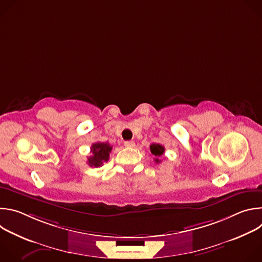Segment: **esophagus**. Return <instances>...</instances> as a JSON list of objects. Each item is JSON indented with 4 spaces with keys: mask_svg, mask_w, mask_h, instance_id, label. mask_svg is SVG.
<instances>
[{
    "mask_svg": "<svg viewBox=\"0 0 262 262\" xmlns=\"http://www.w3.org/2000/svg\"><path fill=\"white\" fill-rule=\"evenodd\" d=\"M124 145L126 146V147H135V142L134 141H126V142H124Z\"/></svg>",
    "mask_w": 262,
    "mask_h": 262,
    "instance_id": "34e87169",
    "label": "esophagus"
}]
</instances>
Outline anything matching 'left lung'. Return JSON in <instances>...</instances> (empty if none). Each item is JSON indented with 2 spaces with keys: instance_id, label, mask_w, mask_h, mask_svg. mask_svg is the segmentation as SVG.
I'll use <instances>...</instances> for the list:
<instances>
[{
  "instance_id": "8db88e82",
  "label": "left lung",
  "mask_w": 262,
  "mask_h": 262,
  "mask_svg": "<svg viewBox=\"0 0 262 262\" xmlns=\"http://www.w3.org/2000/svg\"><path fill=\"white\" fill-rule=\"evenodd\" d=\"M150 152H151V155L152 156H155V162L157 163V164H159V163H161V160H160V158L164 155V152H165V147L163 146V145H161V144H156V143H154V144H151L150 145Z\"/></svg>"
}]
</instances>
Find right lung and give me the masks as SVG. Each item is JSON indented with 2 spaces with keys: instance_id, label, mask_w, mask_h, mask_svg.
<instances>
[{
  "instance_id": "add662e5",
  "label": "right lung",
  "mask_w": 262,
  "mask_h": 262,
  "mask_svg": "<svg viewBox=\"0 0 262 262\" xmlns=\"http://www.w3.org/2000/svg\"><path fill=\"white\" fill-rule=\"evenodd\" d=\"M112 151V146L108 143L96 142L91 146L92 156L88 158V164L90 167H100L103 163L108 161L110 154Z\"/></svg>"
}]
</instances>
